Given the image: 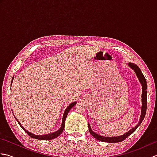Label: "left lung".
<instances>
[{
    "label": "left lung",
    "instance_id": "8db88e82",
    "mask_svg": "<svg viewBox=\"0 0 157 157\" xmlns=\"http://www.w3.org/2000/svg\"><path fill=\"white\" fill-rule=\"evenodd\" d=\"M128 65L131 68L132 70H134V72L136 73V75H137L138 80L140 83L142 87V109H141V115H140V121L136 125L134 128H133L128 131V132H126L125 134H123L121 136H114V137H106V136H101L98 134H96L94 132L92 131V129H91L90 125L88 123V128H89V132L90 133V134L93 136V137L95 138L96 139H97L99 141H102V142H109V143H115V142H120L123 140H124L125 138H127L133 134L136 129L138 128V127L141 124V123L142 122L143 119H144L145 115H146V107H147V84H146V80L144 78V75L142 73L140 69L139 68V67L134 64L133 63H128Z\"/></svg>",
    "mask_w": 157,
    "mask_h": 157
}]
</instances>
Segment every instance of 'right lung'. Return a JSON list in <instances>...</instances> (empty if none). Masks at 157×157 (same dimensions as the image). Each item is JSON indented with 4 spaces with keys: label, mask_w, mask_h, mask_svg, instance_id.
I'll use <instances>...</instances> for the list:
<instances>
[{
    "label": "right lung",
    "mask_w": 157,
    "mask_h": 157,
    "mask_svg": "<svg viewBox=\"0 0 157 157\" xmlns=\"http://www.w3.org/2000/svg\"><path fill=\"white\" fill-rule=\"evenodd\" d=\"M13 79H14V75H13V78H12V80H11V86L12 85V83H13ZM77 102H73L72 103H71L67 107V109H65V111L64 112V114H63V119H62V124H61V127L59 129H58L57 131L56 132H54L52 133H50V134H44V135H36V134H32V133L29 132L28 131H27L22 126V125L20 123V122L18 121L17 119H16V117H15L14 114H13V115H14L15 119L17 120V121L18 122V123L19 124V125L21 126V128L24 130V131L27 133V134L30 136V137L33 138H35V139H38V140H52V139H55L56 138V137H58L59 136L61 135V133L63 132V129H64V128H65V119H66V117L68 115V113L69 112L70 110H71V108H73V106H74L75 105H76Z\"/></svg>",
    "instance_id": "right-lung-1"
}]
</instances>
